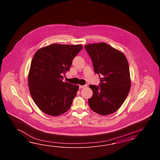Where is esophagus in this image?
Instances as JSON below:
<instances>
[{
    "instance_id": "1",
    "label": "esophagus",
    "mask_w": 160,
    "mask_h": 160,
    "mask_svg": "<svg viewBox=\"0 0 160 160\" xmlns=\"http://www.w3.org/2000/svg\"><path fill=\"white\" fill-rule=\"evenodd\" d=\"M86 86H88V85H79V88H84L86 87Z\"/></svg>"
}]
</instances>
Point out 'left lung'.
<instances>
[{
	"mask_svg": "<svg viewBox=\"0 0 160 160\" xmlns=\"http://www.w3.org/2000/svg\"><path fill=\"white\" fill-rule=\"evenodd\" d=\"M100 84L89 85L92 90L88 105L92 111L106 116L119 109L130 89L129 66L125 55L106 43L86 44Z\"/></svg>",
	"mask_w": 160,
	"mask_h": 160,
	"instance_id": "obj_1",
	"label": "left lung"
}]
</instances>
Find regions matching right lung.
Segmentation results:
<instances>
[{
	"label": "right lung",
	"instance_id": "obj_1",
	"mask_svg": "<svg viewBox=\"0 0 160 160\" xmlns=\"http://www.w3.org/2000/svg\"><path fill=\"white\" fill-rule=\"evenodd\" d=\"M82 44H52L34 54L28 77L31 95L39 109L58 116L68 111L79 86L63 82L72 62L82 49Z\"/></svg>",
	"mask_w": 160,
	"mask_h": 160
}]
</instances>
